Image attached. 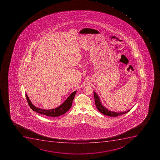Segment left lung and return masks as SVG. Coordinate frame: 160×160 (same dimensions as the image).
Here are the masks:
<instances>
[{"label":"left lung","instance_id":"obj_1","mask_svg":"<svg viewBox=\"0 0 160 160\" xmlns=\"http://www.w3.org/2000/svg\"><path fill=\"white\" fill-rule=\"evenodd\" d=\"M94 96L95 103L96 105V108L102 114H104L105 115L110 117H117L118 116L122 115L123 114H125L131 110H128L127 111L123 112H115L111 111L110 110H108V108H106L104 106L102 105V102H100L99 96L95 92H94Z\"/></svg>","mask_w":160,"mask_h":160}]
</instances>
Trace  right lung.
<instances>
[{"label":"right lung","instance_id":"right-lung-1","mask_svg":"<svg viewBox=\"0 0 160 160\" xmlns=\"http://www.w3.org/2000/svg\"><path fill=\"white\" fill-rule=\"evenodd\" d=\"M76 92H77V91L71 93L70 95L68 97V98L58 107L53 108V109L47 110H43L41 108L36 107L32 103L27 94H25V96H26V98H27L29 107L31 108V109L33 111L36 112L39 114L45 115L48 116H50V117H58V116H60L62 114L66 113L71 107L73 100Z\"/></svg>","mask_w":160,"mask_h":160}]
</instances>
